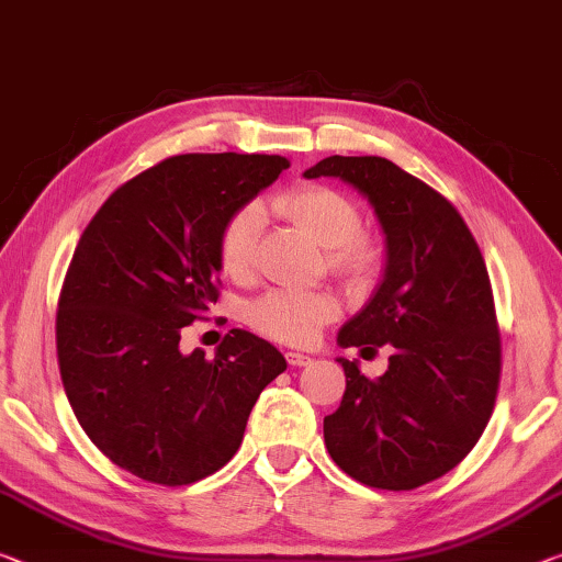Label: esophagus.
<instances>
[{"label":"esophagus","instance_id":"1","mask_svg":"<svg viewBox=\"0 0 562 562\" xmlns=\"http://www.w3.org/2000/svg\"><path fill=\"white\" fill-rule=\"evenodd\" d=\"M286 361L291 367H306V364H311V357H308V353H301V351H289Z\"/></svg>","mask_w":562,"mask_h":562}]
</instances>
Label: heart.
Instances as JSON below:
<instances>
[{"label":"heart","mask_w":562,"mask_h":562,"mask_svg":"<svg viewBox=\"0 0 562 562\" xmlns=\"http://www.w3.org/2000/svg\"><path fill=\"white\" fill-rule=\"evenodd\" d=\"M276 209L306 228L326 248V261L349 281H361L376 269L379 244L361 228L357 203L334 188H296L276 201ZM263 213L258 205H244L226 221L218 236V261L231 279H246L254 271L256 240ZM339 314V301L322 289H273L248 306L254 329L276 341L308 344L324 324Z\"/></svg>","instance_id":"b5f03b06"}]
</instances>
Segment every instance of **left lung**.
<instances>
[{
	"instance_id": "left-lung-1",
	"label": "left lung",
	"mask_w": 562,
	"mask_h": 562,
	"mask_svg": "<svg viewBox=\"0 0 562 562\" xmlns=\"http://www.w3.org/2000/svg\"><path fill=\"white\" fill-rule=\"evenodd\" d=\"M304 176L357 188L386 244L382 283L336 341L390 344V369L367 379L339 359L347 392L324 417L326 450L361 485H427L470 454L495 409L503 349L485 258L454 205L392 160L331 155Z\"/></svg>"
}]
</instances>
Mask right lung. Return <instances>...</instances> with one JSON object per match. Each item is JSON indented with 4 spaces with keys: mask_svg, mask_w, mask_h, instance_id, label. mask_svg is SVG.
Wrapping results in <instances>:
<instances>
[{
    "mask_svg": "<svg viewBox=\"0 0 562 562\" xmlns=\"http://www.w3.org/2000/svg\"><path fill=\"white\" fill-rule=\"evenodd\" d=\"M286 168L281 155H176L120 186L80 236L57 304L59 374L94 447L135 477L178 487L221 470L286 369L244 329L213 359L180 351V329L218 301L221 228Z\"/></svg>",
    "mask_w": 562,
    "mask_h": 562,
    "instance_id": "right-lung-1",
    "label": "right lung"
}]
</instances>
